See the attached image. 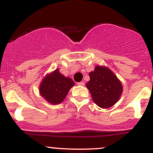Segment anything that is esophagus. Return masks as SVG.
Returning a JSON list of instances; mask_svg holds the SVG:
<instances>
[{"label": "esophagus", "instance_id": "34e87169", "mask_svg": "<svg viewBox=\"0 0 153 153\" xmlns=\"http://www.w3.org/2000/svg\"><path fill=\"white\" fill-rule=\"evenodd\" d=\"M77 85H81V86H83V85H85V83H84L83 82H78V83H77Z\"/></svg>", "mask_w": 153, "mask_h": 153}]
</instances>
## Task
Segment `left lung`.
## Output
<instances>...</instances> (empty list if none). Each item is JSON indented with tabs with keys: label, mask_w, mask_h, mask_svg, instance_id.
I'll use <instances>...</instances> for the list:
<instances>
[{
	"label": "left lung",
	"mask_w": 153,
	"mask_h": 153,
	"mask_svg": "<svg viewBox=\"0 0 153 153\" xmlns=\"http://www.w3.org/2000/svg\"><path fill=\"white\" fill-rule=\"evenodd\" d=\"M89 76L90 80L86 83V87L97 106L107 108L119 101L123 87L120 80L110 69L97 65L94 71L89 73Z\"/></svg>",
	"instance_id": "obj_1"
}]
</instances>
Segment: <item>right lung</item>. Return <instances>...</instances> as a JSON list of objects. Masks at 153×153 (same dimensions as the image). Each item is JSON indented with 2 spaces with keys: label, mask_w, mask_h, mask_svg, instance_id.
Returning a JSON list of instances; mask_svg holds the SVG:
<instances>
[{
  "label": "right lung",
  "mask_w": 153,
  "mask_h": 153,
  "mask_svg": "<svg viewBox=\"0 0 153 153\" xmlns=\"http://www.w3.org/2000/svg\"><path fill=\"white\" fill-rule=\"evenodd\" d=\"M75 85L71 78L60 74L58 69L47 75L39 86L41 96L52 104H58L65 99L70 89Z\"/></svg>",
  "instance_id": "obj_1"
}]
</instances>
